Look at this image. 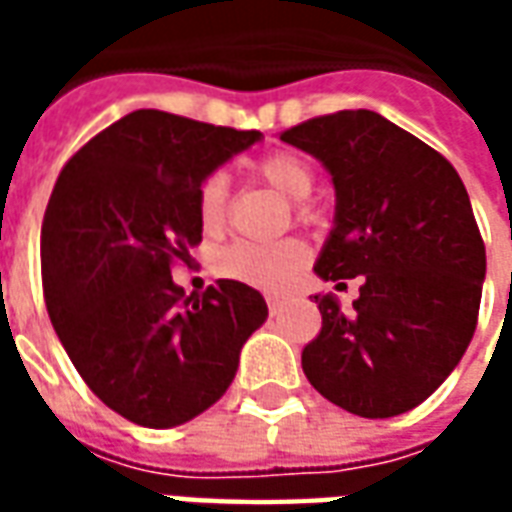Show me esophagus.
Masks as SVG:
<instances>
[{
  "label": "esophagus",
  "mask_w": 512,
  "mask_h": 512,
  "mask_svg": "<svg viewBox=\"0 0 512 512\" xmlns=\"http://www.w3.org/2000/svg\"><path fill=\"white\" fill-rule=\"evenodd\" d=\"M268 312H271V315H277L279 312V307H282V301L279 299H274V296H268Z\"/></svg>",
  "instance_id": "obj_1"
}]
</instances>
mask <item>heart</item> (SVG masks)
I'll use <instances>...</instances> for the list:
<instances>
[{
    "mask_svg": "<svg viewBox=\"0 0 512 512\" xmlns=\"http://www.w3.org/2000/svg\"><path fill=\"white\" fill-rule=\"evenodd\" d=\"M255 172L266 180L268 186L282 191L290 200H307L315 189V169L304 156L277 150L268 153L255 164ZM197 213L205 233H216L224 224L227 213V178L224 172H213L200 183L197 191ZM301 219H310L307 205H299ZM307 266V246L301 241H277V244H252L238 241L227 246L216 257V271L227 279L244 282L249 288L279 293L299 277L301 268Z\"/></svg>",
    "mask_w": 512,
    "mask_h": 512,
    "instance_id": "heart-1",
    "label": "heart"
}]
</instances>
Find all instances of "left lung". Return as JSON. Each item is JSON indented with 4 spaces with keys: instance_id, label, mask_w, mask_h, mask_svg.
I'll return each instance as SVG.
<instances>
[{
    "instance_id": "obj_1",
    "label": "left lung",
    "mask_w": 512,
    "mask_h": 512,
    "mask_svg": "<svg viewBox=\"0 0 512 512\" xmlns=\"http://www.w3.org/2000/svg\"><path fill=\"white\" fill-rule=\"evenodd\" d=\"M332 172L334 230L315 274L345 285L343 310L315 296L321 334L301 351L310 384L367 419L419 406L472 343L485 244L463 180L447 158L370 109H343L282 131Z\"/></svg>"
}]
</instances>
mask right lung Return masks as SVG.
<instances>
[{
    "instance_id": "obj_1",
    "label": "right lung",
    "mask_w": 512,
    "mask_h": 512,
    "mask_svg": "<svg viewBox=\"0 0 512 512\" xmlns=\"http://www.w3.org/2000/svg\"><path fill=\"white\" fill-rule=\"evenodd\" d=\"M260 131L158 109L117 120L62 167L40 233L51 326L84 384L142 428H175L233 384L266 299L235 279L186 296L175 260L202 241L200 183Z\"/></svg>"
}]
</instances>
